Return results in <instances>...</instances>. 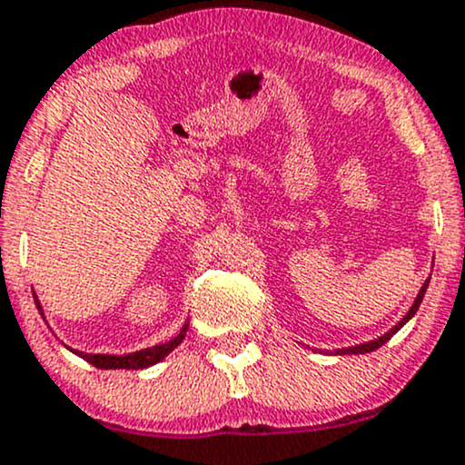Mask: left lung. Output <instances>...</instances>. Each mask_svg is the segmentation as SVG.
I'll return each instance as SVG.
<instances>
[{"instance_id":"left-lung-1","label":"left lung","mask_w":465,"mask_h":465,"mask_svg":"<svg viewBox=\"0 0 465 465\" xmlns=\"http://www.w3.org/2000/svg\"><path fill=\"white\" fill-rule=\"evenodd\" d=\"M428 282H430V278L426 280V282H423V287L420 289V293H417V298H415V302H412V307L408 309V313L404 315V318L400 320V322H397L395 326H392V329L389 331V333H384V335H380V338L377 340H371V341H364V344H357V346H349V349H338L335 351V353H340V355H344V353H353V355H364V353H371V351H375V349H380L381 344H386V341H389L392 335L397 333V331L401 329V326H404L408 320L412 318V315L417 313V309H420V304H421V300H423V293H426V289H428Z\"/></svg>"}]
</instances>
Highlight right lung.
<instances>
[{
    "label": "right lung",
    "mask_w": 465,
    "mask_h": 465,
    "mask_svg": "<svg viewBox=\"0 0 465 465\" xmlns=\"http://www.w3.org/2000/svg\"><path fill=\"white\" fill-rule=\"evenodd\" d=\"M35 304H37L39 313L44 315V309H42V304H39L37 295H35ZM187 329H190V322L183 324L181 333H178L176 338H172L170 341H165V344L150 346V349L136 351V353L104 355V353H84V351H73V353L84 357L85 361H90V364L96 366V369H147V366H154L161 360H165V357L170 355L183 340H185Z\"/></svg>",
    "instance_id": "obj_1"
}]
</instances>
